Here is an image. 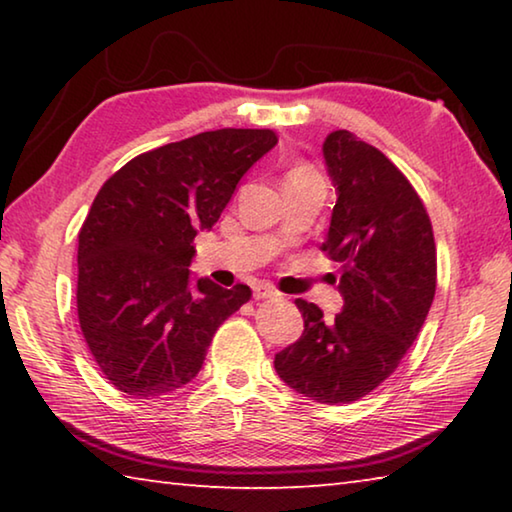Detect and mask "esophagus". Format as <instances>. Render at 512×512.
<instances>
[{
    "label": "esophagus",
    "mask_w": 512,
    "mask_h": 512,
    "mask_svg": "<svg viewBox=\"0 0 512 512\" xmlns=\"http://www.w3.org/2000/svg\"><path fill=\"white\" fill-rule=\"evenodd\" d=\"M277 296H280V293H277V289L273 287V284L257 282L255 287H253V298H255V300H273V298H277Z\"/></svg>",
    "instance_id": "obj_1"
}]
</instances>
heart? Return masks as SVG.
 I'll use <instances>...</instances> for the list:
<instances>
[{"label":"heart","mask_w":512,"mask_h":512,"mask_svg":"<svg viewBox=\"0 0 512 512\" xmlns=\"http://www.w3.org/2000/svg\"><path fill=\"white\" fill-rule=\"evenodd\" d=\"M293 171H307V167H298V169H293Z\"/></svg>","instance_id":"b5f03b06"}]
</instances>
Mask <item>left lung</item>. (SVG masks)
I'll return each mask as SVG.
<instances>
[{
	"instance_id": "1",
	"label": "left lung",
	"mask_w": 512,
	"mask_h": 512,
	"mask_svg": "<svg viewBox=\"0 0 512 512\" xmlns=\"http://www.w3.org/2000/svg\"><path fill=\"white\" fill-rule=\"evenodd\" d=\"M323 158L336 187L323 250L339 262L343 309L327 320L298 298L305 332L275 354V370L309 400L350 404L391 377L418 339L436 293V244L420 196L379 149L334 131Z\"/></svg>"
}]
</instances>
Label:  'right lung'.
I'll return each instance as SVG.
<instances>
[{"label":"right lung","instance_id":"add662e5","mask_svg":"<svg viewBox=\"0 0 512 512\" xmlns=\"http://www.w3.org/2000/svg\"><path fill=\"white\" fill-rule=\"evenodd\" d=\"M275 144L268 128L198 133L137 155L99 189L79 232L76 307L117 391L149 400L189 384L216 329L253 296L194 280L189 264L198 230H212Z\"/></svg>","mask_w":512,"mask_h":512}]
</instances>
